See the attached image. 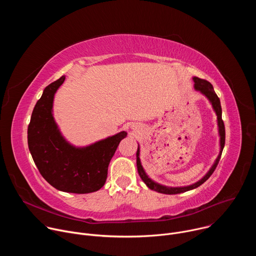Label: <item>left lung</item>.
I'll return each mask as SVG.
<instances>
[{
    "mask_svg": "<svg viewBox=\"0 0 256 256\" xmlns=\"http://www.w3.org/2000/svg\"><path fill=\"white\" fill-rule=\"evenodd\" d=\"M194 89L200 91L202 94H204L212 103V106L214 108V110L216 114V120H218V134H220V153H218V158L216 159L214 165L210 167V169L208 170V172L196 184L188 186H182V188H169V186H161L157 182L153 181L151 178H149V176L146 174L142 164H140V147H138V151H136V167H138V172L140 177L142 178V180L144 182L146 186H147L150 190H155L157 192L160 194H181V192H186L192 190H194L196 188H198L200 186H202L204 182H206L210 176L212 174V172L214 171V169L216 168V165L220 161L224 146H225V126H224V122L222 120V107H221V102L218 97L216 96L212 85L204 79H200L198 77H194Z\"/></svg>",
    "mask_w": 256,
    "mask_h": 256,
    "instance_id": "left-lung-1",
    "label": "left lung"
}]
</instances>
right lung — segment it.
<instances>
[{
    "label": "right lung",
    "instance_id": "right-lung-1",
    "mask_svg": "<svg viewBox=\"0 0 256 256\" xmlns=\"http://www.w3.org/2000/svg\"><path fill=\"white\" fill-rule=\"evenodd\" d=\"M64 81V76L46 87L34 106L27 130L29 151L42 177L54 188L94 192L104 186L109 162L128 134L120 132L83 148L68 142L52 116L54 97Z\"/></svg>",
    "mask_w": 256,
    "mask_h": 256
}]
</instances>
